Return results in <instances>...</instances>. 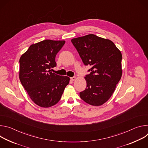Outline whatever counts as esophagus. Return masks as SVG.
Masks as SVG:
<instances>
[{"mask_svg":"<svg viewBox=\"0 0 148 148\" xmlns=\"http://www.w3.org/2000/svg\"><path fill=\"white\" fill-rule=\"evenodd\" d=\"M75 79H76V77H71V78H70V79H71V81H75Z\"/></svg>","mask_w":148,"mask_h":148,"instance_id":"obj_1","label":"esophagus"}]
</instances>
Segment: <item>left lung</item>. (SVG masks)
<instances>
[{
    "mask_svg": "<svg viewBox=\"0 0 148 148\" xmlns=\"http://www.w3.org/2000/svg\"><path fill=\"white\" fill-rule=\"evenodd\" d=\"M85 66L91 69L85 77L86 90L81 98L93 106L106 102L122 76V54L112 41L90 34L71 40Z\"/></svg>",
    "mask_w": 148,
    "mask_h": 148,
    "instance_id": "1",
    "label": "left lung"
}]
</instances>
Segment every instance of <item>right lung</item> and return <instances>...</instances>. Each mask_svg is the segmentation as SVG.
Listing matches in <instances>:
<instances>
[{
    "label": "right lung",
    "instance_id": "right-lung-1",
    "mask_svg": "<svg viewBox=\"0 0 148 148\" xmlns=\"http://www.w3.org/2000/svg\"><path fill=\"white\" fill-rule=\"evenodd\" d=\"M64 40H45L32 45L19 60V78L31 99L38 106L49 108L60 99L70 82L67 76L51 71L55 58Z\"/></svg>",
    "mask_w": 148,
    "mask_h": 148
}]
</instances>
